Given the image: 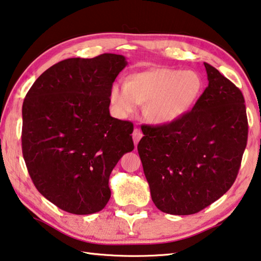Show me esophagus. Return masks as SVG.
I'll use <instances>...</instances> for the list:
<instances>
[{"mask_svg":"<svg viewBox=\"0 0 261 261\" xmlns=\"http://www.w3.org/2000/svg\"><path fill=\"white\" fill-rule=\"evenodd\" d=\"M141 137H143V132H141L139 129H137V127H135L134 132H132V138H134V143L136 146L138 145Z\"/></svg>","mask_w":261,"mask_h":261,"instance_id":"obj_1","label":"esophagus"}]
</instances>
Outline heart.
Masks as SVG:
<instances>
[{
  "instance_id": "heart-1",
  "label": "heart",
  "mask_w": 261,
  "mask_h": 261,
  "mask_svg": "<svg viewBox=\"0 0 261 261\" xmlns=\"http://www.w3.org/2000/svg\"><path fill=\"white\" fill-rule=\"evenodd\" d=\"M203 82L193 70L151 68L132 74L122 85L111 88V102L118 115L129 116L145 103V115L155 124H170L192 110L200 98Z\"/></svg>"
}]
</instances>
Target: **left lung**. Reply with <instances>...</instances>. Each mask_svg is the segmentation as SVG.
Returning <instances> with one entry per match:
<instances>
[{
	"label": "left lung",
	"mask_w": 261,
	"mask_h": 261,
	"mask_svg": "<svg viewBox=\"0 0 261 261\" xmlns=\"http://www.w3.org/2000/svg\"><path fill=\"white\" fill-rule=\"evenodd\" d=\"M207 84L193 110L178 121L143 125L138 153L151 200L169 215H193L228 191L248 140L241 90L204 63Z\"/></svg>",
	"instance_id": "left-lung-1"
}]
</instances>
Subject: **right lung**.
I'll use <instances>...</instances> for the list:
<instances>
[{"label":"right lung","mask_w":261,"mask_h":261,"mask_svg":"<svg viewBox=\"0 0 261 261\" xmlns=\"http://www.w3.org/2000/svg\"><path fill=\"white\" fill-rule=\"evenodd\" d=\"M124 56L69 58L51 66L22 103V155L42 195L73 215L102 210L110 176L134 150V124L110 114L113 82Z\"/></svg>","instance_id":"right-lung-1"}]
</instances>
